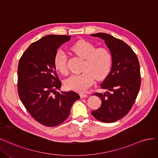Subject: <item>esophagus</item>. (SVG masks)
<instances>
[{
    "mask_svg": "<svg viewBox=\"0 0 158 158\" xmlns=\"http://www.w3.org/2000/svg\"><path fill=\"white\" fill-rule=\"evenodd\" d=\"M87 96H88V94H85V93H81V94H80V97H81V98H86V97H87Z\"/></svg>",
    "mask_w": 158,
    "mask_h": 158,
    "instance_id": "1",
    "label": "esophagus"
}]
</instances>
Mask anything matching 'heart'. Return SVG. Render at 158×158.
Listing matches in <instances>:
<instances>
[{
  "mask_svg": "<svg viewBox=\"0 0 158 158\" xmlns=\"http://www.w3.org/2000/svg\"><path fill=\"white\" fill-rule=\"evenodd\" d=\"M71 49L85 59L84 72L68 78L65 81V85L69 89L83 93L93 85L95 78L100 79L108 75L112 62L111 54L106 48H96L94 44L83 40L75 43ZM54 65L60 73H68L67 57L62 50H60L56 54Z\"/></svg>",
  "mask_w": 158,
  "mask_h": 158,
  "instance_id": "obj_1",
  "label": "heart"
}]
</instances>
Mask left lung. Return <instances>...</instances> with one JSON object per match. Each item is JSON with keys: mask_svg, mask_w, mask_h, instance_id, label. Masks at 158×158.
I'll use <instances>...</instances> for the list:
<instances>
[{"mask_svg": "<svg viewBox=\"0 0 158 158\" xmlns=\"http://www.w3.org/2000/svg\"><path fill=\"white\" fill-rule=\"evenodd\" d=\"M90 36L104 40L112 58L110 72L100 85L106 91L93 94L100 98L101 106L91 113L100 121L113 123L128 114L139 94L141 82L139 62L133 50L123 40L104 33Z\"/></svg>", "mask_w": 158, "mask_h": 158, "instance_id": "left-lung-1", "label": "left lung"}]
</instances>
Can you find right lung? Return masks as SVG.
Returning a JSON list of instances; mask_svg holds the SVG:
<instances>
[{
    "mask_svg": "<svg viewBox=\"0 0 158 158\" xmlns=\"http://www.w3.org/2000/svg\"><path fill=\"white\" fill-rule=\"evenodd\" d=\"M70 39L68 35H47L30 45L19 61V98L33 118L45 126L62 123L80 98L72 90L57 91L62 83L56 72L54 57L58 48Z\"/></svg>",
    "mask_w": 158,
    "mask_h": 158,
    "instance_id": "1",
    "label": "right lung"
}]
</instances>
